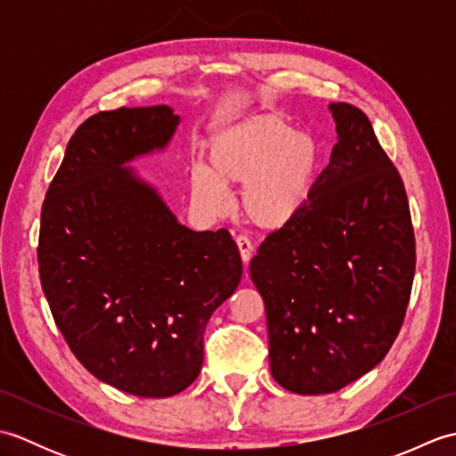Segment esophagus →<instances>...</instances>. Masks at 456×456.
Instances as JSON below:
<instances>
[{
	"label": "esophagus",
	"instance_id": "obj_1",
	"mask_svg": "<svg viewBox=\"0 0 456 456\" xmlns=\"http://www.w3.org/2000/svg\"><path fill=\"white\" fill-rule=\"evenodd\" d=\"M235 240H237V247H239L240 258H243V265L247 266V265H248V260H250V256H253V250H255V247H253V243H250V239H248V237H245V235H239Z\"/></svg>",
	"mask_w": 456,
	"mask_h": 456
}]
</instances>
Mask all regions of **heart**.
I'll list each match as a JSON object with an SVG mask.
<instances>
[{
    "instance_id": "b5f03b06",
    "label": "heart",
    "mask_w": 456,
    "mask_h": 456,
    "mask_svg": "<svg viewBox=\"0 0 456 456\" xmlns=\"http://www.w3.org/2000/svg\"><path fill=\"white\" fill-rule=\"evenodd\" d=\"M209 167L191 162L193 201L211 216L229 206L227 186H240V209L260 229H280L304 209L317 180L319 147L274 115H256L219 131L208 147Z\"/></svg>"
}]
</instances>
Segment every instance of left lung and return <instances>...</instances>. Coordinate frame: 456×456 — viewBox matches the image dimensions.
<instances>
[{"label": "left lung", "mask_w": 456, "mask_h": 456, "mask_svg": "<svg viewBox=\"0 0 456 456\" xmlns=\"http://www.w3.org/2000/svg\"><path fill=\"white\" fill-rule=\"evenodd\" d=\"M337 144L304 209L250 260L265 299L270 372L317 395L358 380L398 337L415 274V237L400 172L372 123L331 103Z\"/></svg>", "instance_id": "8db88e82"}]
</instances>
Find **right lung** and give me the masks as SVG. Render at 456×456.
Here are the masks:
<instances>
[{"mask_svg":"<svg viewBox=\"0 0 456 456\" xmlns=\"http://www.w3.org/2000/svg\"><path fill=\"white\" fill-rule=\"evenodd\" d=\"M168 105L86 119L48 186L38 274L56 327L98 380L168 398L196 380L203 331L243 263L227 229L180 225L159 191L123 167L168 144Z\"/></svg>","mask_w":456,"mask_h":456,"instance_id":"1","label":"right lung"}]
</instances>
